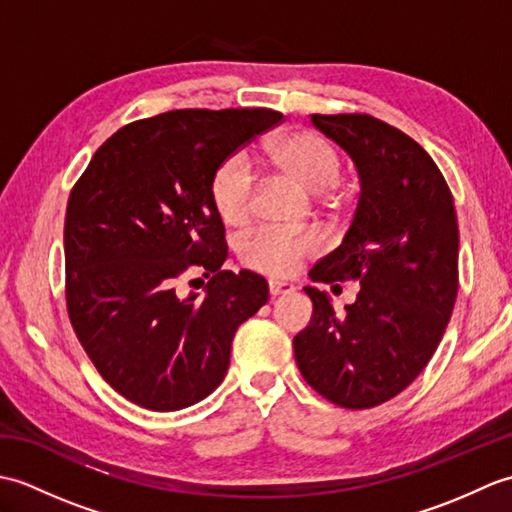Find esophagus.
Masks as SVG:
<instances>
[{"label": "esophagus", "mask_w": 512, "mask_h": 512, "mask_svg": "<svg viewBox=\"0 0 512 512\" xmlns=\"http://www.w3.org/2000/svg\"><path fill=\"white\" fill-rule=\"evenodd\" d=\"M292 290H295V286H292V284H286V281H275V279H270V281H268V292H270V297L288 295V292H292Z\"/></svg>", "instance_id": "34e87169"}]
</instances>
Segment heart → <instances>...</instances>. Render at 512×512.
Returning <instances> with one entry per match:
<instances>
[{
    "label": "heart",
    "instance_id": "b5f03b06",
    "mask_svg": "<svg viewBox=\"0 0 512 512\" xmlns=\"http://www.w3.org/2000/svg\"><path fill=\"white\" fill-rule=\"evenodd\" d=\"M270 162L288 178L297 180L312 193H323L341 180L343 160L328 138L312 129H290L270 140L266 147ZM211 204L217 217L228 226L244 224L253 213L255 171L244 154L224 158L211 176ZM319 250L312 233H292L281 228H255L239 239L237 255L242 264L257 273L286 277L299 268L303 259Z\"/></svg>",
    "mask_w": 512,
    "mask_h": 512
}]
</instances>
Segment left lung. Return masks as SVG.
I'll list each match as a JSON object with an SVG mask.
<instances>
[{
    "instance_id": "left-lung-1",
    "label": "left lung",
    "mask_w": 512,
    "mask_h": 512,
    "mask_svg": "<svg viewBox=\"0 0 512 512\" xmlns=\"http://www.w3.org/2000/svg\"><path fill=\"white\" fill-rule=\"evenodd\" d=\"M356 162L361 195L343 244L312 281H361L336 314L325 292L292 341L301 376L325 400L369 409L398 396L436 352L458 297V217L442 171L416 140L369 114H310Z\"/></svg>"
}]
</instances>
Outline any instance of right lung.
<instances>
[{
    "label": "right lung",
    "instance_id": "1",
    "mask_svg": "<svg viewBox=\"0 0 512 512\" xmlns=\"http://www.w3.org/2000/svg\"><path fill=\"white\" fill-rule=\"evenodd\" d=\"M281 121L266 107L140 118L96 149L72 187L68 317L99 374L134 405L176 411L209 396L235 330L268 301L264 277L222 270L228 248L209 184L224 158ZM193 267L212 277L202 300L177 295Z\"/></svg>",
    "mask_w": 512,
    "mask_h": 512
}]
</instances>
